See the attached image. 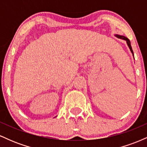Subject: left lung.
Masks as SVG:
<instances>
[{
  "mask_svg": "<svg viewBox=\"0 0 147 147\" xmlns=\"http://www.w3.org/2000/svg\"><path fill=\"white\" fill-rule=\"evenodd\" d=\"M116 37H117L118 38H121V39H123V40H125V41H126V43H127L128 46H129V48L130 49V50H131V53L133 54V50H132V48H131V42H130L129 39L128 38H126V36H121V35H118V34H115V35ZM133 57H134V55H133Z\"/></svg>",
  "mask_w": 147,
  "mask_h": 147,
  "instance_id": "obj_1",
  "label": "left lung"
}]
</instances>
